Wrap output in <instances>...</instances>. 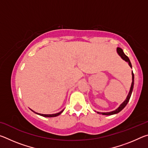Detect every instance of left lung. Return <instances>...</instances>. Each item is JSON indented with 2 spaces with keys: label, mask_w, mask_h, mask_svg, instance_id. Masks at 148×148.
<instances>
[{
  "label": "left lung",
  "mask_w": 148,
  "mask_h": 148,
  "mask_svg": "<svg viewBox=\"0 0 148 148\" xmlns=\"http://www.w3.org/2000/svg\"><path fill=\"white\" fill-rule=\"evenodd\" d=\"M117 53L120 57H121L122 59H123L125 61L128 62V64L130 66V67L132 68L131 62V61H130L129 57L124 53V52H123V49L121 48H120V47H117ZM134 74L132 71V84H131V88H130V91L129 92V94H128V95H127L126 99H125V101L123 102V103L120 104V106L118 108H117V109L114 110V111L109 112H97V113L100 114H102V115H105V116H111V115L116 114L117 113H119V112H121V110L123 109L125 106H126V105L127 104V103H128L129 101L130 98H131L132 90H133V87H134Z\"/></svg>",
  "instance_id": "left-lung-1"
}]
</instances>
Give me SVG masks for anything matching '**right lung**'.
<instances>
[{
    "mask_svg": "<svg viewBox=\"0 0 148 148\" xmlns=\"http://www.w3.org/2000/svg\"><path fill=\"white\" fill-rule=\"evenodd\" d=\"M30 110H31L32 112H33L34 113H35V114H36L39 115V116H43V117H56V116H59V115L62 113V112L64 111V110H61V112H58V113H56V114H42L37 113V112H36L33 111V110H31V108H30Z\"/></svg>",
    "mask_w": 148,
    "mask_h": 148,
    "instance_id": "right-lung-1",
    "label": "right lung"
}]
</instances>
